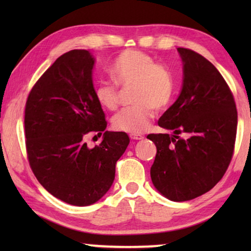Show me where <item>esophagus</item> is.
<instances>
[{"mask_svg":"<svg viewBox=\"0 0 251 251\" xmlns=\"http://www.w3.org/2000/svg\"><path fill=\"white\" fill-rule=\"evenodd\" d=\"M129 137H130V139H133V141H142V139L145 138L141 134H130Z\"/></svg>","mask_w":251,"mask_h":251,"instance_id":"34e87169","label":"esophagus"}]
</instances>
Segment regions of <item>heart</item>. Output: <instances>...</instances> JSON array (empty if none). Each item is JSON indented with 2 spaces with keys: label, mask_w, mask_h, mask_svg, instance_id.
I'll return each mask as SVG.
<instances>
[{
  "label": "heart",
  "mask_w": 251,
  "mask_h": 251,
  "mask_svg": "<svg viewBox=\"0 0 251 251\" xmlns=\"http://www.w3.org/2000/svg\"><path fill=\"white\" fill-rule=\"evenodd\" d=\"M114 82H100L95 86V99L104 108L114 110L120 104L118 86H134V106L121 110L113 118L114 128L125 133L141 134L150 127L156 109L166 108L175 91L172 70L156 63L155 58L141 50L121 53L109 67Z\"/></svg>",
  "instance_id": "b5f03b06"
}]
</instances>
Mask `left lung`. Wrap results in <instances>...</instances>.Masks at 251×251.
<instances>
[{
    "label": "left lung",
    "instance_id": "left-lung-1",
    "mask_svg": "<svg viewBox=\"0 0 251 251\" xmlns=\"http://www.w3.org/2000/svg\"><path fill=\"white\" fill-rule=\"evenodd\" d=\"M177 50L181 91L158 121L173 135L147 138L157 148L151 168L155 188L169 201H186L209 192L226 173L235 147L237 109L226 80L208 59L188 49Z\"/></svg>",
    "mask_w": 251,
    "mask_h": 251
}]
</instances>
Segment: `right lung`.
<instances>
[{
    "mask_svg": "<svg viewBox=\"0 0 251 251\" xmlns=\"http://www.w3.org/2000/svg\"><path fill=\"white\" fill-rule=\"evenodd\" d=\"M95 58L86 50H70L34 85L25 106L27 158L40 184L62 201L92 205L115 178L116 161L129 144L124 131L105 130L107 122L95 99ZM103 141L90 149L91 132Z\"/></svg>",
    "mask_w": 251,
    "mask_h": 251,
    "instance_id": "obj_1",
    "label": "right lung"
}]
</instances>
